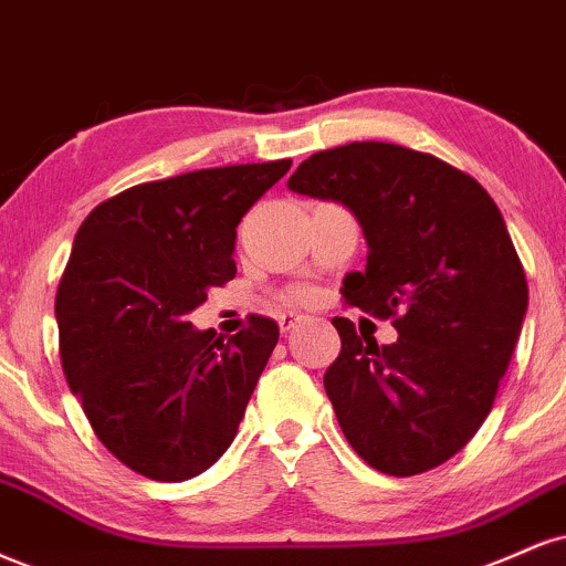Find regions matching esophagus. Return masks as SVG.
Here are the masks:
<instances>
[{
	"label": "esophagus",
	"mask_w": 566,
	"mask_h": 566,
	"mask_svg": "<svg viewBox=\"0 0 566 566\" xmlns=\"http://www.w3.org/2000/svg\"><path fill=\"white\" fill-rule=\"evenodd\" d=\"M301 322H303V316H297V313H282V316H279V329L287 335V332L295 329Z\"/></svg>",
	"instance_id": "34e87169"
}]
</instances>
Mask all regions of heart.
Wrapping results in <instances>:
<instances>
[{
  "label": "heart",
  "instance_id": "heart-1",
  "mask_svg": "<svg viewBox=\"0 0 566 566\" xmlns=\"http://www.w3.org/2000/svg\"><path fill=\"white\" fill-rule=\"evenodd\" d=\"M297 297H303V295H297Z\"/></svg>",
  "mask_w": 566,
  "mask_h": 566
}]
</instances>
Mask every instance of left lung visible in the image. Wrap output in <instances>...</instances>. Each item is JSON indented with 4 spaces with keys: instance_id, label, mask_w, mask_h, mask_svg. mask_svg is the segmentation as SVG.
Returning <instances> with one entry per match:
<instances>
[{
    "instance_id": "1",
    "label": "left lung",
    "mask_w": 566,
    "mask_h": 566,
    "mask_svg": "<svg viewBox=\"0 0 566 566\" xmlns=\"http://www.w3.org/2000/svg\"><path fill=\"white\" fill-rule=\"evenodd\" d=\"M287 187L356 216L369 255L343 297L398 329L377 345L350 318H332L343 350L324 390L345 438L392 478L446 464L488 419L527 313L499 206L459 168L387 142L311 155Z\"/></svg>"
}]
</instances>
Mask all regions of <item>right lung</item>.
<instances>
[{"label": "right lung", "instance_id": "1", "mask_svg": "<svg viewBox=\"0 0 566 566\" xmlns=\"http://www.w3.org/2000/svg\"><path fill=\"white\" fill-rule=\"evenodd\" d=\"M290 166L139 184L94 208L73 240L54 301L67 387L102 446L149 480L197 478L240 430L279 326L253 316L223 343L187 316L234 279L237 227Z\"/></svg>", "mask_w": 566, "mask_h": 566}]
</instances>
